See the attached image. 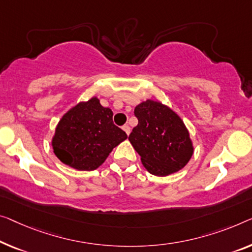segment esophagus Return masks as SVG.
<instances>
[{"instance_id":"obj_1","label":"esophagus","mask_w":252,"mask_h":252,"mask_svg":"<svg viewBox=\"0 0 252 252\" xmlns=\"http://www.w3.org/2000/svg\"><path fill=\"white\" fill-rule=\"evenodd\" d=\"M122 129H123V131H125V132L127 134V136H129V134H130V131H131L130 126H127V125H126V126H122Z\"/></svg>"}]
</instances>
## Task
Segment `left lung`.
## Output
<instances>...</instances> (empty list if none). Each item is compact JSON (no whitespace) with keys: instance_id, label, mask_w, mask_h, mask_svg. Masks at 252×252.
Returning a JSON list of instances; mask_svg holds the SVG:
<instances>
[{"instance_id":"left-lung-1","label":"left lung","mask_w":252,"mask_h":252,"mask_svg":"<svg viewBox=\"0 0 252 252\" xmlns=\"http://www.w3.org/2000/svg\"><path fill=\"white\" fill-rule=\"evenodd\" d=\"M134 115L138 125L129 141L150 174L167 176L189 163L193 142L178 113L158 100L146 99L134 107Z\"/></svg>"}]
</instances>
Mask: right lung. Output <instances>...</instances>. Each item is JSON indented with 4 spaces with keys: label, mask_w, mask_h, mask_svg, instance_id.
<instances>
[{
    "label": "right lung",
    "mask_w": 252,
    "mask_h": 252,
    "mask_svg": "<svg viewBox=\"0 0 252 252\" xmlns=\"http://www.w3.org/2000/svg\"><path fill=\"white\" fill-rule=\"evenodd\" d=\"M113 112L98 97L79 102L60 119L52 137L55 156L78 171L98 168L116 146L127 138L113 123Z\"/></svg>",
    "instance_id": "add662e5"
}]
</instances>
